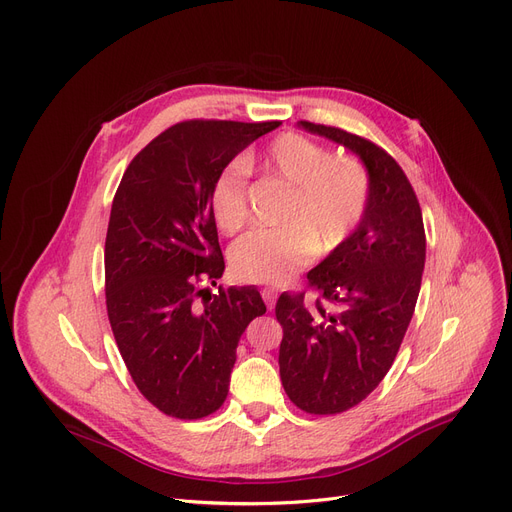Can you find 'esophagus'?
I'll use <instances>...</instances> for the list:
<instances>
[{
  "mask_svg": "<svg viewBox=\"0 0 512 512\" xmlns=\"http://www.w3.org/2000/svg\"><path fill=\"white\" fill-rule=\"evenodd\" d=\"M261 297H263V301H265V305H267V309H274V305H276V290H272V288H263L261 290Z\"/></svg>",
  "mask_w": 512,
  "mask_h": 512,
  "instance_id": "34e87169",
  "label": "esophagus"
}]
</instances>
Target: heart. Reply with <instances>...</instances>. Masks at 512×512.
<instances>
[{
  "label": "heart",
  "mask_w": 512,
  "mask_h": 512,
  "mask_svg": "<svg viewBox=\"0 0 512 512\" xmlns=\"http://www.w3.org/2000/svg\"><path fill=\"white\" fill-rule=\"evenodd\" d=\"M255 164V159H249ZM257 164L294 186L282 228H257L234 242L230 270L240 282L280 286L311 261L315 251L334 253L359 226L369 201V178L351 159H334L297 132L280 134ZM209 209L224 232L247 220V166L230 161L209 188Z\"/></svg>",
  "instance_id": "obj_1"
}]
</instances>
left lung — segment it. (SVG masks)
Masks as SVG:
<instances>
[{
    "label": "left lung",
    "mask_w": 512,
    "mask_h": 512,
    "mask_svg": "<svg viewBox=\"0 0 512 512\" xmlns=\"http://www.w3.org/2000/svg\"><path fill=\"white\" fill-rule=\"evenodd\" d=\"M353 151L367 170L369 201L359 226L307 274L319 290L280 294V378L311 415H336L367 398L394 363L417 305L425 265L421 207L409 178L382 147L342 128L299 122Z\"/></svg>",
    "instance_id": "8db88e82"
}]
</instances>
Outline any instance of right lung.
Returning a JSON list of instances; mask_svg holds the SVG:
<instances>
[{
  "label": "right lung",
  "mask_w": 512,
  "mask_h": 512,
  "mask_svg": "<svg viewBox=\"0 0 512 512\" xmlns=\"http://www.w3.org/2000/svg\"><path fill=\"white\" fill-rule=\"evenodd\" d=\"M278 126L174 124L120 180L105 236L107 317L132 382L170 417L201 419L224 405L238 340L265 313L255 286H220L218 294L205 286L224 274L209 188L242 149Z\"/></svg>",
  "instance_id": "add662e5"
}]
</instances>
